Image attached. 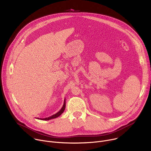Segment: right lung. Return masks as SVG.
<instances>
[{
  "label": "right lung",
  "mask_w": 151,
  "mask_h": 151,
  "mask_svg": "<svg viewBox=\"0 0 151 151\" xmlns=\"http://www.w3.org/2000/svg\"><path fill=\"white\" fill-rule=\"evenodd\" d=\"M65 107H66V100L64 99V104H63V107H61V109L57 112L55 114L50 116V117H48V118H37V119H40V120H45V121H47V120H50V119H54V118H56L57 117H58L59 116H60L63 113V112L64 111V109H65Z\"/></svg>",
  "instance_id": "1"
}]
</instances>
